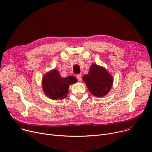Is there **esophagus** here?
<instances>
[{"label":"esophagus","instance_id":"obj_1","mask_svg":"<svg viewBox=\"0 0 152 152\" xmlns=\"http://www.w3.org/2000/svg\"><path fill=\"white\" fill-rule=\"evenodd\" d=\"M76 77L78 79V80H79V81H81V80H82V76L81 75H77L76 76Z\"/></svg>","mask_w":152,"mask_h":152}]
</instances>
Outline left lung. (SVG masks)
Instances as JSON below:
<instances>
[{
	"label": "left lung",
	"instance_id": "obj_1",
	"mask_svg": "<svg viewBox=\"0 0 152 152\" xmlns=\"http://www.w3.org/2000/svg\"><path fill=\"white\" fill-rule=\"evenodd\" d=\"M88 91L94 96L101 98L106 96L113 85V77L106 69L93 64L88 73L83 77Z\"/></svg>",
	"mask_w": 152,
	"mask_h": 152
}]
</instances>
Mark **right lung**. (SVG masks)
Here are the masks:
<instances>
[{
	"mask_svg": "<svg viewBox=\"0 0 152 152\" xmlns=\"http://www.w3.org/2000/svg\"><path fill=\"white\" fill-rule=\"evenodd\" d=\"M76 82L75 77H62L57 69H53L44 75L42 86L44 94L48 98L54 100L62 99L67 96L69 86Z\"/></svg>",
	"mask_w": 152,
	"mask_h": 152,
	"instance_id": "add662e5",
	"label": "right lung"
}]
</instances>
